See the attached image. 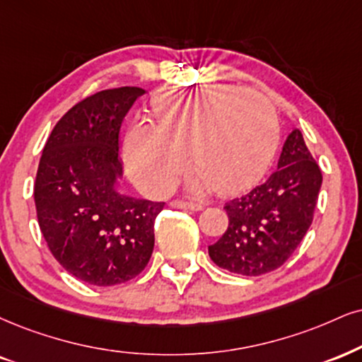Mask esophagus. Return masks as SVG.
Masks as SVG:
<instances>
[{
	"label": "esophagus",
	"mask_w": 362,
	"mask_h": 362,
	"mask_svg": "<svg viewBox=\"0 0 362 362\" xmlns=\"http://www.w3.org/2000/svg\"><path fill=\"white\" fill-rule=\"evenodd\" d=\"M174 208H181V209H191V211H202L204 208L202 203H191V202H182V199H174L171 203Z\"/></svg>",
	"instance_id": "34e87169"
}]
</instances>
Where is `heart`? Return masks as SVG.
Returning a JSON list of instances; mask_svg holds the SVG:
<instances>
[{"label":"heart","instance_id":"obj_1","mask_svg":"<svg viewBox=\"0 0 362 362\" xmlns=\"http://www.w3.org/2000/svg\"><path fill=\"white\" fill-rule=\"evenodd\" d=\"M154 112L158 122L134 120L124 146L131 176L154 193L173 185L188 153L196 164L186 176L188 189H247L267 171L279 142V117L258 92L231 86L168 90L154 99Z\"/></svg>","mask_w":362,"mask_h":362}]
</instances>
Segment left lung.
I'll use <instances>...</instances> for the list:
<instances>
[{
	"instance_id": "1",
	"label": "left lung",
	"mask_w": 362,
	"mask_h": 362,
	"mask_svg": "<svg viewBox=\"0 0 362 362\" xmlns=\"http://www.w3.org/2000/svg\"><path fill=\"white\" fill-rule=\"evenodd\" d=\"M320 185V168L302 132L293 129L269 180L225 204L228 230L209 245V258L221 269L247 276L282 267L309 230Z\"/></svg>"
}]
</instances>
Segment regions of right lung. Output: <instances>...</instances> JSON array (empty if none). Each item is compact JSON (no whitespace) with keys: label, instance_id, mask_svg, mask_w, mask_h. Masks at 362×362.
Here are the masks:
<instances>
[{"label":"right lung","instance_id":"right-lung-1","mask_svg":"<svg viewBox=\"0 0 362 362\" xmlns=\"http://www.w3.org/2000/svg\"><path fill=\"white\" fill-rule=\"evenodd\" d=\"M144 92L109 88L75 104L53 127L38 164L35 206L45 242L69 274L97 287L134 279L153 255L164 203L117 188L120 126Z\"/></svg>","mask_w":362,"mask_h":362}]
</instances>
